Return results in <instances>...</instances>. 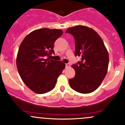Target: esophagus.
Listing matches in <instances>:
<instances>
[{
  "label": "esophagus",
  "mask_w": 125,
  "mask_h": 125,
  "mask_svg": "<svg viewBox=\"0 0 125 125\" xmlns=\"http://www.w3.org/2000/svg\"><path fill=\"white\" fill-rule=\"evenodd\" d=\"M70 66L69 63H66V67H69Z\"/></svg>",
  "instance_id": "1"
}]
</instances>
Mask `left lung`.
Returning a JSON list of instances; mask_svg holds the SVG:
<instances>
[{
	"mask_svg": "<svg viewBox=\"0 0 125 125\" xmlns=\"http://www.w3.org/2000/svg\"><path fill=\"white\" fill-rule=\"evenodd\" d=\"M66 33L73 36L74 54L82 58L81 61L72 66L76 73L73 78L69 80L70 86L81 94L93 92L107 73L108 52L100 36L92 28L76 26L67 29Z\"/></svg>",
	"mask_w": 125,
	"mask_h": 125,
	"instance_id": "8db88e82",
	"label": "left lung"
}]
</instances>
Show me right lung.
Instances as JSON below:
<instances>
[{
	"label": "right lung",
	"mask_w": 125,
	"mask_h": 125,
	"mask_svg": "<svg viewBox=\"0 0 125 125\" xmlns=\"http://www.w3.org/2000/svg\"><path fill=\"white\" fill-rule=\"evenodd\" d=\"M62 34L61 29H39L28 34L20 45L16 58L18 72L26 85L36 94L52 90L65 67L62 61L49 58L54 53V42Z\"/></svg>",
	"instance_id": "right-lung-1"
}]
</instances>
